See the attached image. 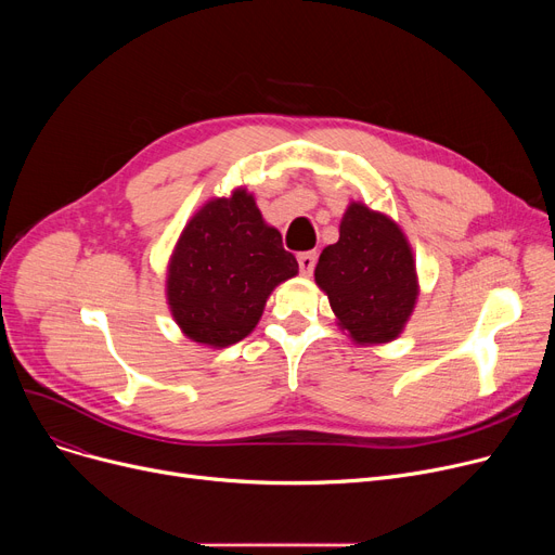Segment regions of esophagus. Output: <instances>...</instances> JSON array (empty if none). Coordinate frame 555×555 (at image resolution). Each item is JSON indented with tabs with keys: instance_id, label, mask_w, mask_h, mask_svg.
Instances as JSON below:
<instances>
[{
	"instance_id": "esophagus-1",
	"label": "esophagus",
	"mask_w": 555,
	"mask_h": 555,
	"mask_svg": "<svg viewBox=\"0 0 555 555\" xmlns=\"http://www.w3.org/2000/svg\"><path fill=\"white\" fill-rule=\"evenodd\" d=\"M297 260H299V270H301V274L310 276V274H312V270H314L317 254H314V251H301V254L297 256Z\"/></svg>"
}]
</instances>
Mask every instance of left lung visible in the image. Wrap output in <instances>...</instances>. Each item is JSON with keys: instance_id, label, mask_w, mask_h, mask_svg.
I'll use <instances>...</instances> for the list:
<instances>
[{"instance_id": "obj_1", "label": "left lung", "mask_w": 555, "mask_h": 555, "mask_svg": "<svg viewBox=\"0 0 555 555\" xmlns=\"http://www.w3.org/2000/svg\"><path fill=\"white\" fill-rule=\"evenodd\" d=\"M317 285L328 295L339 326L358 344H385L400 335L416 297L412 247L387 216L353 202L314 268Z\"/></svg>"}]
</instances>
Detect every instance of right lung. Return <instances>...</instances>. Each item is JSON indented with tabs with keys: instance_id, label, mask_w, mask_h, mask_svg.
Here are the masks:
<instances>
[{
	"instance_id": "right-lung-1",
	"label": "right lung",
	"mask_w": 555,
	"mask_h": 555,
	"mask_svg": "<svg viewBox=\"0 0 555 555\" xmlns=\"http://www.w3.org/2000/svg\"><path fill=\"white\" fill-rule=\"evenodd\" d=\"M299 272L281 233L238 189L189 220L168 266V306L186 337L216 348L247 337L272 289Z\"/></svg>"
}]
</instances>
